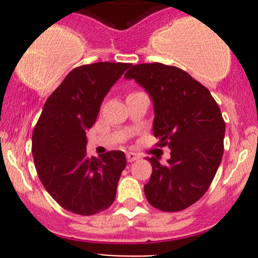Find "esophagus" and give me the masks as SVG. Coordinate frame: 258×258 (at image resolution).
<instances>
[{
  "label": "esophagus",
  "mask_w": 258,
  "mask_h": 258,
  "mask_svg": "<svg viewBox=\"0 0 258 258\" xmlns=\"http://www.w3.org/2000/svg\"><path fill=\"white\" fill-rule=\"evenodd\" d=\"M126 157H127V161H128V162H134V161L139 160L140 156L136 155V153H134V152H127Z\"/></svg>",
  "instance_id": "1"
}]
</instances>
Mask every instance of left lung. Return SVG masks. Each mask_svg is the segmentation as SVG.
Instances as JSON below:
<instances>
[{
    "mask_svg": "<svg viewBox=\"0 0 258 258\" xmlns=\"http://www.w3.org/2000/svg\"><path fill=\"white\" fill-rule=\"evenodd\" d=\"M147 91L153 102V135L168 146L171 157L161 165L147 157L152 173L145 184L151 206L165 212L182 211L209 189L223 155L225 121L210 91L175 66L140 63L124 74Z\"/></svg>",
    "mask_w": 258,
    "mask_h": 258,
    "instance_id": "left-lung-1",
    "label": "left lung"
}]
</instances>
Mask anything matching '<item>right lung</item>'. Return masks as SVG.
<instances>
[{"mask_svg":"<svg viewBox=\"0 0 258 258\" xmlns=\"http://www.w3.org/2000/svg\"><path fill=\"white\" fill-rule=\"evenodd\" d=\"M131 63L97 62L74 69L52 92L32 134L36 171L46 191L64 210L91 216L107 210L126 167L122 151L88 157L86 131L101 103Z\"/></svg>","mask_w":258,"mask_h":258,"instance_id":"1","label":"right lung"}]
</instances>
